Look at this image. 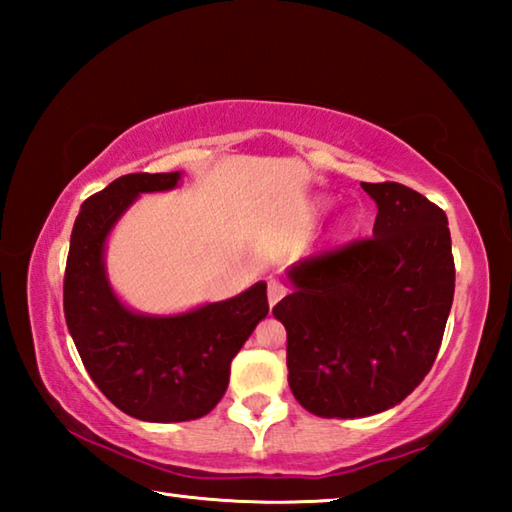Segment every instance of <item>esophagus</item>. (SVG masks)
<instances>
[{"instance_id": "1", "label": "esophagus", "mask_w": 512, "mask_h": 512, "mask_svg": "<svg viewBox=\"0 0 512 512\" xmlns=\"http://www.w3.org/2000/svg\"><path fill=\"white\" fill-rule=\"evenodd\" d=\"M284 293H287V289H284L280 282H275V280L268 282V305L275 307L277 302L284 298Z\"/></svg>"}]
</instances>
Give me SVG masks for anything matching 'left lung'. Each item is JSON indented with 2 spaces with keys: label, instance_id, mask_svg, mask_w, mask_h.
Wrapping results in <instances>:
<instances>
[{
  "label": "left lung",
  "instance_id": "obj_1",
  "mask_svg": "<svg viewBox=\"0 0 512 512\" xmlns=\"http://www.w3.org/2000/svg\"><path fill=\"white\" fill-rule=\"evenodd\" d=\"M377 203L372 237L293 264L273 307L287 329L289 386L320 418H366L400 404L431 370L454 300L447 216L400 183H361Z\"/></svg>",
  "mask_w": 512,
  "mask_h": 512
}]
</instances>
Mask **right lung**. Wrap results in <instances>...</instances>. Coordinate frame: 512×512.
Instances as JSON below:
<instances>
[{"label":"right lung","instance_id":"obj_1","mask_svg":"<svg viewBox=\"0 0 512 512\" xmlns=\"http://www.w3.org/2000/svg\"><path fill=\"white\" fill-rule=\"evenodd\" d=\"M171 173H128L81 205L74 221L63 307L81 361L119 411L146 422H185L210 413L230 381V363L268 314L266 282L187 314L146 316L112 291L103 250L112 225L140 194L167 192Z\"/></svg>","mask_w":512,"mask_h":512}]
</instances>
